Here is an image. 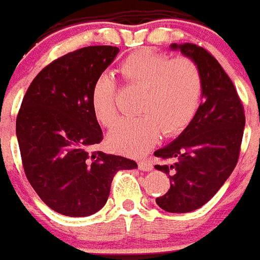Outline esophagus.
I'll use <instances>...</instances> for the list:
<instances>
[{"label": "esophagus", "instance_id": "esophagus-1", "mask_svg": "<svg viewBox=\"0 0 260 260\" xmlns=\"http://www.w3.org/2000/svg\"><path fill=\"white\" fill-rule=\"evenodd\" d=\"M138 165H139V169L143 171H151L152 170V162L151 161H148V159H142V161H139L138 162Z\"/></svg>", "mask_w": 260, "mask_h": 260}]
</instances>
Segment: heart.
Returning <instances> with one entry per match:
<instances>
[{
  "label": "heart",
  "mask_w": 260,
  "mask_h": 260,
  "mask_svg": "<svg viewBox=\"0 0 260 260\" xmlns=\"http://www.w3.org/2000/svg\"><path fill=\"white\" fill-rule=\"evenodd\" d=\"M120 72L128 85L143 90L138 108L142 116L120 121L109 133L108 142L114 151L140 156L157 142L159 133L165 137L179 134L196 116L204 81L193 59H170L161 52L143 49L122 61ZM116 89L108 73L98 76L91 86L92 112L106 127L113 126L118 118Z\"/></svg>",
  "instance_id": "b5f03b06"
}]
</instances>
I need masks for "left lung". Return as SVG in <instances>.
Here are the masks:
<instances>
[{
  "mask_svg": "<svg viewBox=\"0 0 260 260\" xmlns=\"http://www.w3.org/2000/svg\"><path fill=\"white\" fill-rule=\"evenodd\" d=\"M170 47L199 64L204 102L184 132L154 152L156 157L171 161L154 166L170 178V188L156 202L169 213H189L213 199L236 168L245 113L235 85L210 52L193 44Z\"/></svg>",
  "mask_w": 260,
  "mask_h": 260,
  "instance_id": "1",
  "label": "left lung"
}]
</instances>
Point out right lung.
<instances>
[{"mask_svg": "<svg viewBox=\"0 0 260 260\" xmlns=\"http://www.w3.org/2000/svg\"><path fill=\"white\" fill-rule=\"evenodd\" d=\"M118 51L87 46L60 56L36 76L21 102L16 137L24 173L40 199L61 215L99 211L114 174L138 168L134 159L90 152L103 140L91 86Z\"/></svg>", "mask_w": 260, "mask_h": 260, "instance_id": "obj_1", "label": "right lung"}]
</instances>
